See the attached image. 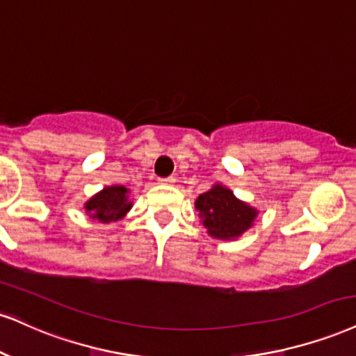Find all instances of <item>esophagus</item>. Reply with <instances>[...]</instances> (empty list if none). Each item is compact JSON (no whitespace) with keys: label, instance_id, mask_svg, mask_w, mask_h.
Wrapping results in <instances>:
<instances>
[{"label":"esophagus","instance_id":"1","mask_svg":"<svg viewBox=\"0 0 356 356\" xmlns=\"http://www.w3.org/2000/svg\"><path fill=\"white\" fill-rule=\"evenodd\" d=\"M175 179L174 177H164V179H159V184H165V186H170V184H174Z\"/></svg>","mask_w":356,"mask_h":356}]
</instances>
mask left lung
Instances as JSON below:
<instances>
[{
	"instance_id": "obj_1",
	"label": "left lung",
	"mask_w": 356,
	"mask_h": 356,
	"mask_svg": "<svg viewBox=\"0 0 356 356\" xmlns=\"http://www.w3.org/2000/svg\"><path fill=\"white\" fill-rule=\"evenodd\" d=\"M195 209L199 219L213 238L230 241L237 238L254 225L257 209L238 200L234 192L216 184L211 191L197 197Z\"/></svg>"
}]
</instances>
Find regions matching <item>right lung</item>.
<instances>
[{"mask_svg": "<svg viewBox=\"0 0 356 356\" xmlns=\"http://www.w3.org/2000/svg\"><path fill=\"white\" fill-rule=\"evenodd\" d=\"M131 207L132 202L129 200V189H126L124 186L104 187L84 204L89 217L102 222V224L121 220L131 211Z\"/></svg>", "mask_w": 356, "mask_h": 356, "instance_id": "1", "label": "right lung"}]
</instances>
